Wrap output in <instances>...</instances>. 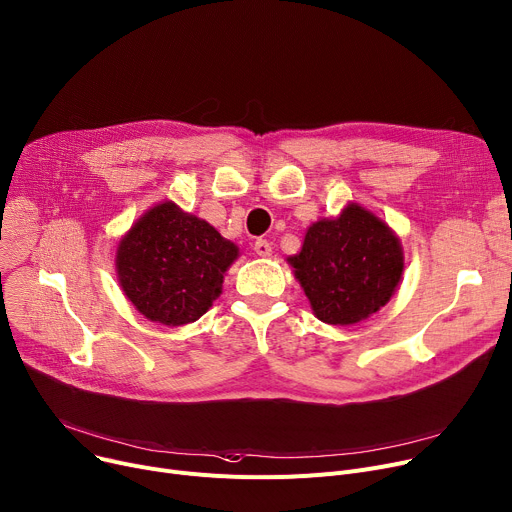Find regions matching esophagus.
Segmentation results:
<instances>
[{
  "label": "esophagus",
  "instance_id": "34e87169",
  "mask_svg": "<svg viewBox=\"0 0 512 512\" xmlns=\"http://www.w3.org/2000/svg\"><path fill=\"white\" fill-rule=\"evenodd\" d=\"M253 249L259 257H269L271 255V245H269V241H265V238H257Z\"/></svg>",
  "mask_w": 512,
  "mask_h": 512
}]
</instances>
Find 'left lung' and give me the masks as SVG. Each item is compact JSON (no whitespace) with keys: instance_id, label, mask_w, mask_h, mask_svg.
Returning <instances> with one entry per match:
<instances>
[{"instance_id":"left-lung-1","label":"left lung","mask_w":512,"mask_h":512,"mask_svg":"<svg viewBox=\"0 0 512 512\" xmlns=\"http://www.w3.org/2000/svg\"><path fill=\"white\" fill-rule=\"evenodd\" d=\"M319 321L352 325L385 306L395 292L403 253L397 236L358 203L306 230L302 251L288 257Z\"/></svg>"}]
</instances>
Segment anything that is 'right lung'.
<instances>
[{
    "mask_svg": "<svg viewBox=\"0 0 512 512\" xmlns=\"http://www.w3.org/2000/svg\"><path fill=\"white\" fill-rule=\"evenodd\" d=\"M236 257V245L214 226L166 201L121 238L117 274L125 296L144 317L179 327L210 309Z\"/></svg>",
    "mask_w": 512,
    "mask_h": 512,
    "instance_id": "obj_1",
    "label": "right lung"
}]
</instances>
